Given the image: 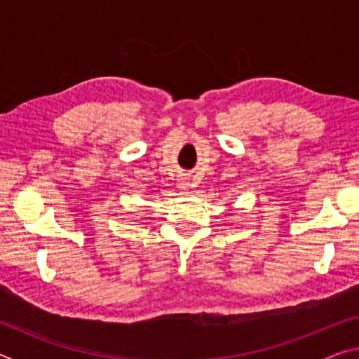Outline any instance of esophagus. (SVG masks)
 Returning a JSON list of instances; mask_svg holds the SVG:
<instances>
[{"label":"esophagus","mask_w":359,"mask_h":359,"mask_svg":"<svg viewBox=\"0 0 359 359\" xmlns=\"http://www.w3.org/2000/svg\"><path fill=\"white\" fill-rule=\"evenodd\" d=\"M179 187L180 188H188V187H190V180H188L187 177H180L179 179Z\"/></svg>","instance_id":"obj_1"}]
</instances>
